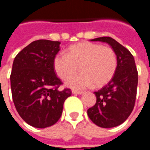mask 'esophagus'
<instances>
[{
	"label": "esophagus",
	"instance_id": "esophagus-1",
	"mask_svg": "<svg viewBox=\"0 0 150 150\" xmlns=\"http://www.w3.org/2000/svg\"><path fill=\"white\" fill-rule=\"evenodd\" d=\"M72 93H73V94H76V95H81L83 93V91H75V90H73V91H72Z\"/></svg>",
	"mask_w": 150,
	"mask_h": 150
}]
</instances>
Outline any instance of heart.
Returning <instances> with one entry per match:
<instances>
[{"label": "heart", "instance_id": "heart-1", "mask_svg": "<svg viewBox=\"0 0 150 150\" xmlns=\"http://www.w3.org/2000/svg\"><path fill=\"white\" fill-rule=\"evenodd\" d=\"M80 67L79 74L68 79L66 85L73 89H84L95 85L102 87L112 79L117 68V59L111 47L83 42L72 45L67 54L59 53L53 59L54 71L67 79Z\"/></svg>", "mask_w": 150, "mask_h": 150}]
</instances>
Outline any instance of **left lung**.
Here are the masks:
<instances>
[{
    "instance_id": "1",
    "label": "left lung",
    "mask_w": 150,
    "mask_h": 150,
    "mask_svg": "<svg viewBox=\"0 0 150 150\" xmlns=\"http://www.w3.org/2000/svg\"><path fill=\"white\" fill-rule=\"evenodd\" d=\"M110 45L117 59L116 73L107 85L95 91L96 103L88 110L92 122L101 128H113L125 121L134 108L138 83L135 60L125 46L110 37L91 39Z\"/></svg>"
}]
</instances>
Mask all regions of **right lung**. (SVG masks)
I'll list each match as a JSON object with an SVG mask.
<instances>
[{
	"instance_id": "right-lung-1",
	"label": "right lung",
	"mask_w": 150,
	"mask_h": 150,
	"mask_svg": "<svg viewBox=\"0 0 150 150\" xmlns=\"http://www.w3.org/2000/svg\"><path fill=\"white\" fill-rule=\"evenodd\" d=\"M60 42L34 41L18 53L13 63L10 83L15 108L28 125L44 129L54 125L62 115L71 89L60 91L62 82L53 67Z\"/></svg>"
}]
</instances>
